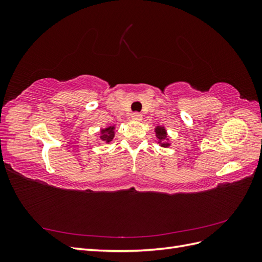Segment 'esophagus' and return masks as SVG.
Listing matches in <instances>:
<instances>
[{"mask_svg":"<svg viewBox=\"0 0 262 262\" xmlns=\"http://www.w3.org/2000/svg\"><path fill=\"white\" fill-rule=\"evenodd\" d=\"M131 118L133 119V120H141L142 119V115L140 114V113H134V114H132V116H131Z\"/></svg>","mask_w":262,"mask_h":262,"instance_id":"34e87169","label":"esophagus"}]
</instances>
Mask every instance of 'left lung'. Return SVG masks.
Returning <instances> with one entry per match:
<instances>
[{
  "label": "left lung",
  "mask_w": 262,
  "mask_h": 262,
  "mask_svg": "<svg viewBox=\"0 0 262 262\" xmlns=\"http://www.w3.org/2000/svg\"><path fill=\"white\" fill-rule=\"evenodd\" d=\"M155 133H156V138L158 139V143L161 144V146L168 147L169 143H167V142L165 141L166 136H167V134H166V130H165L164 126H156Z\"/></svg>",
  "instance_id": "obj_1"
}]
</instances>
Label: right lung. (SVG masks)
<instances>
[{"label":"right lung","instance_id":"right-lung-1","mask_svg":"<svg viewBox=\"0 0 262 262\" xmlns=\"http://www.w3.org/2000/svg\"><path fill=\"white\" fill-rule=\"evenodd\" d=\"M115 137V126L110 125L106 129H102L100 131V140L105 143H109L110 141H113Z\"/></svg>","mask_w":262,"mask_h":262}]
</instances>
